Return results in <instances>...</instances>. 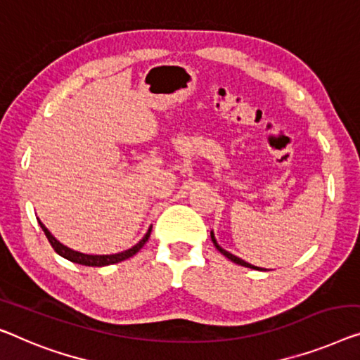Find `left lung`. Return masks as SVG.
Segmentation results:
<instances>
[{
	"label": "left lung",
	"instance_id": "obj_1",
	"mask_svg": "<svg viewBox=\"0 0 360 360\" xmlns=\"http://www.w3.org/2000/svg\"><path fill=\"white\" fill-rule=\"evenodd\" d=\"M210 236H212V240H213L214 248H217L219 252H221V254H223L224 257H226V259H229V260L234 262V264H238V265H243V266H248V268H254V270H260L259 266H254V265H250V264H248V262H244L243 259H239V257H236V255H233V254H229V252H226V250H224V249L219 248V245L217 244V239H214L213 233H210Z\"/></svg>",
	"mask_w": 360,
	"mask_h": 360
}]
</instances>
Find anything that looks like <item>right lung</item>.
<instances>
[{"instance_id":"add662e5","label":"right lung","mask_w":360,"mask_h":360,"mask_svg":"<svg viewBox=\"0 0 360 360\" xmlns=\"http://www.w3.org/2000/svg\"><path fill=\"white\" fill-rule=\"evenodd\" d=\"M40 223V221H39ZM40 226L43 229V233H45V236L48 238V240H50L51 248L55 249V252H58L61 257H64V259L71 260L74 262V264H79V265H85V266H105V265H112V264H117V262H122L129 259V257L136 255L139 250H141L143 248V244L147 243L148 238H150V233H152V226H150V229L147 231V234L143 236V238L139 240V243L136 245H132L131 249H127L124 252H120V254H111V255H89V254H80V252H76L72 249L66 248V245H63L60 240H56L55 238H53L51 233L48 231V229L43 226V223H40Z\"/></svg>"}]
</instances>
